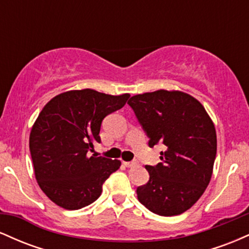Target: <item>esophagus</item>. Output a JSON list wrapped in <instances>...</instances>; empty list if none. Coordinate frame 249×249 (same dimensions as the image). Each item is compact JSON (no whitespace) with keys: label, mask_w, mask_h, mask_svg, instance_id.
Listing matches in <instances>:
<instances>
[{"label":"esophagus","mask_w":249,"mask_h":249,"mask_svg":"<svg viewBox=\"0 0 249 249\" xmlns=\"http://www.w3.org/2000/svg\"><path fill=\"white\" fill-rule=\"evenodd\" d=\"M123 164H124L126 167H132V166H136L138 162L137 161H123Z\"/></svg>","instance_id":"1"}]
</instances>
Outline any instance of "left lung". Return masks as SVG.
<instances>
[{
	"label": "left lung",
	"instance_id": "left-lung-1",
	"mask_svg": "<svg viewBox=\"0 0 249 249\" xmlns=\"http://www.w3.org/2000/svg\"><path fill=\"white\" fill-rule=\"evenodd\" d=\"M127 104L148 137V146H166L156 166H145L150 179L137 188L138 200L162 216L184 213L210 184L216 156L212 119L194 97L158 90L136 95Z\"/></svg>",
	"mask_w": 249,
	"mask_h": 249
}]
</instances>
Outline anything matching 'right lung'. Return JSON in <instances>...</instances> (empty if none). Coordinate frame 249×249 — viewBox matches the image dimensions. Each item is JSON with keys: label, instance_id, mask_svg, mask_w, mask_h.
Returning a JSON list of instances; mask_svg holds the SVG:
<instances>
[{"label": "right lung", "instance_id": "add662e5", "mask_svg": "<svg viewBox=\"0 0 249 249\" xmlns=\"http://www.w3.org/2000/svg\"><path fill=\"white\" fill-rule=\"evenodd\" d=\"M130 95L111 96L91 89L71 90L45 104L30 132L29 148L39 187L65 210L92 204L121 166L118 159L89 157L101 142L103 119L125 105Z\"/></svg>", "mask_w": 249, "mask_h": 249}]
</instances>
